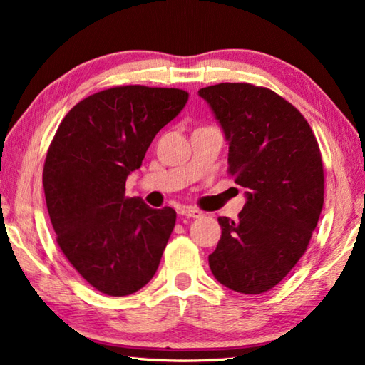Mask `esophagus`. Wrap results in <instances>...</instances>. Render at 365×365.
I'll use <instances>...</instances> for the list:
<instances>
[{"label":"esophagus","instance_id":"34e87169","mask_svg":"<svg viewBox=\"0 0 365 365\" xmlns=\"http://www.w3.org/2000/svg\"><path fill=\"white\" fill-rule=\"evenodd\" d=\"M180 214H182V216H187V217H196V219H198V217H203L205 216V214L203 212H201L200 210H196V207H182V210H180Z\"/></svg>","mask_w":365,"mask_h":365}]
</instances>
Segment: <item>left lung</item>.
Here are the masks:
<instances>
[{"label":"left lung","mask_w":365,"mask_h":365,"mask_svg":"<svg viewBox=\"0 0 365 365\" xmlns=\"http://www.w3.org/2000/svg\"><path fill=\"white\" fill-rule=\"evenodd\" d=\"M229 141V175L247 203L222 232L210 268L225 287L262 294L307 250L325 193L322 153L304 115L274 91L248 83L200 89Z\"/></svg>","instance_id":"obj_1"}]
</instances>
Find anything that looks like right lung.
<instances>
[{"label":"right lung","instance_id":"add662e5","mask_svg":"<svg viewBox=\"0 0 365 365\" xmlns=\"http://www.w3.org/2000/svg\"><path fill=\"white\" fill-rule=\"evenodd\" d=\"M187 102L183 89L117 86L78 102L50 143L42 182L56 244L107 296L140 291L159 268L177 212L130 198L125 183Z\"/></svg>","mask_w":365,"mask_h":365}]
</instances>
